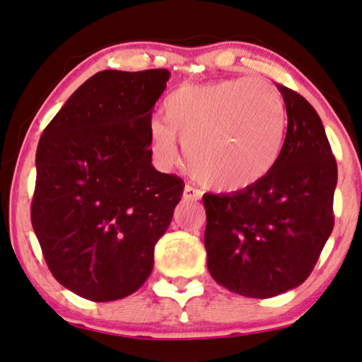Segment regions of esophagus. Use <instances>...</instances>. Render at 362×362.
<instances>
[{"mask_svg": "<svg viewBox=\"0 0 362 362\" xmlns=\"http://www.w3.org/2000/svg\"><path fill=\"white\" fill-rule=\"evenodd\" d=\"M202 197V192L192 185H185L184 189V200H189V202H195V200H200Z\"/></svg>", "mask_w": 362, "mask_h": 362, "instance_id": "34e87169", "label": "esophagus"}]
</instances>
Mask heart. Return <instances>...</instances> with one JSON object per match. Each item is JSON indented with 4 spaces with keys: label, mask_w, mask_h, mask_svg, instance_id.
Segmentation results:
<instances>
[{
    "label": "heart",
    "mask_w": 362,
    "mask_h": 362,
    "mask_svg": "<svg viewBox=\"0 0 362 362\" xmlns=\"http://www.w3.org/2000/svg\"><path fill=\"white\" fill-rule=\"evenodd\" d=\"M163 117L165 122L150 125L157 162L173 165L180 158V140L192 172L215 190L249 189L272 170L282 153L286 105L264 80L184 85L167 97Z\"/></svg>",
    "instance_id": "1"
}]
</instances>
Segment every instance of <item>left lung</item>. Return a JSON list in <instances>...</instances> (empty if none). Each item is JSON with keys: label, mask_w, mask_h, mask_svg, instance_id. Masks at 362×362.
<instances>
[{"label": "left lung", "mask_w": 362, "mask_h": 362, "mask_svg": "<svg viewBox=\"0 0 362 362\" xmlns=\"http://www.w3.org/2000/svg\"><path fill=\"white\" fill-rule=\"evenodd\" d=\"M287 134L262 180L232 194H205V250L215 282L267 299L300 286L334 227L337 165L321 118L308 100L277 86Z\"/></svg>", "instance_id": "obj_1"}]
</instances>
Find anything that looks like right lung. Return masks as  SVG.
<instances>
[{
  "mask_svg": "<svg viewBox=\"0 0 362 362\" xmlns=\"http://www.w3.org/2000/svg\"><path fill=\"white\" fill-rule=\"evenodd\" d=\"M170 71L103 70L41 135L31 223L48 269L95 303L139 291L184 180L152 165L150 125Z\"/></svg>",
  "mask_w": 362,
  "mask_h": 362,
  "instance_id": "right-lung-1",
  "label": "right lung"
}]
</instances>
